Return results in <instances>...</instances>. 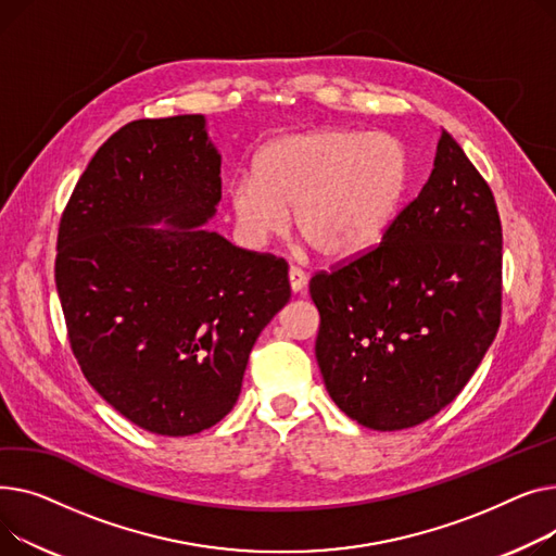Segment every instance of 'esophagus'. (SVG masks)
<instances>
[{"instance_id":"1","label":"esophagus","mask_w":556,"mask_h":556,"mask_svg":"<svg viewBox=\"0 0 556 556\" xmlns=\"http://www.w3.org/2000/svg\"><path fill=\"white\" fill-rule=\"evenodd\" d=\"M305 285H307L305 271L299 269V267H291V269H289V287H291V291H293V293H301V291L305 289Z\"/></svg>"}]
</instances>
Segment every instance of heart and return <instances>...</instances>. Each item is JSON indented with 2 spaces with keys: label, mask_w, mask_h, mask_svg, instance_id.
<instances>
[{
  "label": "heart",
  "mask_w": 556,
  "mask_h": 556,
  "mask_svg": "<svg viewBox=\"0 0 556 556\" xmlns=\"http://www.w3.org/2000/svg\"><path fill=\"white\" fill-rule=\"evenodd\" d=\"M413 186L408 148L388 135L325 127L267 143L253 179H238L228 198L251 244L291 224L320 257L350 260L375 249L400 217Z\"/></svg>",
  "instance_id": "heart-1"
}]
</instances>
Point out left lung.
<instances>
[{
	"mask_svg": "<svg viewBox=\"0 0 556 556\" xmlns=\"http://www.w3.org/2000/svg\"><path fill=\"white\" fill-rule=\"evenodd\" d=\"M316 362L362 427H417L460 395L501 325L503 228L492 188L448 132L386 238L309 280Z\"/></svg>",
	"mask_w": 556,
	"mask_h": 556,
	"instance_id": "8db88e82",
	"label": "left lung"
}]
</instances>
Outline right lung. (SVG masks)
Listing matches in <instances>:
<instances>
[{
    "instance_id": "obj_1",
    "label": "right lung",
    "mask_w": 556,
    "mask_h": 556,
    "mask_svg": "<svg viewBox=\"0 0 556 556\" xmlns=\"http://www.w3.org/2000/svg\"><path fill=\"white\" fill-rule=\"evenodd\" d=\"M222 156L202 114L141 118L89 161L60 217L55 287L76 362L110 406L156 435L211 429L287 305V263L204 224ZM166 218L168 229L149 224Z\"/></svg>"
}]
</instances>
